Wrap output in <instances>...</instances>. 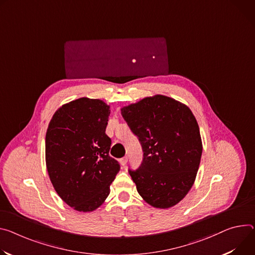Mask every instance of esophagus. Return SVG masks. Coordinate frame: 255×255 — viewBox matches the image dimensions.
<instances>
[{
  "label": "esophagus",
  "mask_w": 255,
  "mask_h": 255,
  "mask_svg": "<svg viewBox=\"0 0 255 255\" xmlns=\"http://www.w3.org/2000/svg\"><path fill=\"white\" fill-rule=\"evenodd\" d=\"M127 161H128V157H127V156H124V157H122V158L120 159V163H121L122 166H125V165L127 164Z\"/></svg>",
  "instance_id": "34e87169"
}]
</instances>
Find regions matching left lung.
I'll use <instances>...</instances> for the list:
<instances>
[{"label": "left lung", "mask_w": 255, "mask_h": 255, "mask_svg": "<svg viewBox=\"0 0 255 255\" xmlns=\"http://www.w3.org/2000/svg\"><path fill=\"white\" fill-rule=\"evenodd\" d=\"M139 139L143 159L129 174L140 196L151 206L169 208L191 189L199 168L202 142L191 110L172 98L156 95L121 109Z\"/></svg>", "instance_id": "1"}]
</instances>
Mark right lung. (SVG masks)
Listing matches in <instances>:
<instances>
[{
    "label": "right lung",
    "instance_id": "add662e5",
    "mask_svg": "<svg viewBox=\"0 0 255 255\" xmlns=\"http://www.w3.org/2000/svg\"><path fill=\"white\" fill-rule=\"evenodd\" d=\"M110 106L81 98L56 111L45 134V164L58 195L73 210L92 212L110 194L120 165L109 155Z\"/></svg>",
    "mask_w": 255,
    "mask_h": 255
}]
</instances>
